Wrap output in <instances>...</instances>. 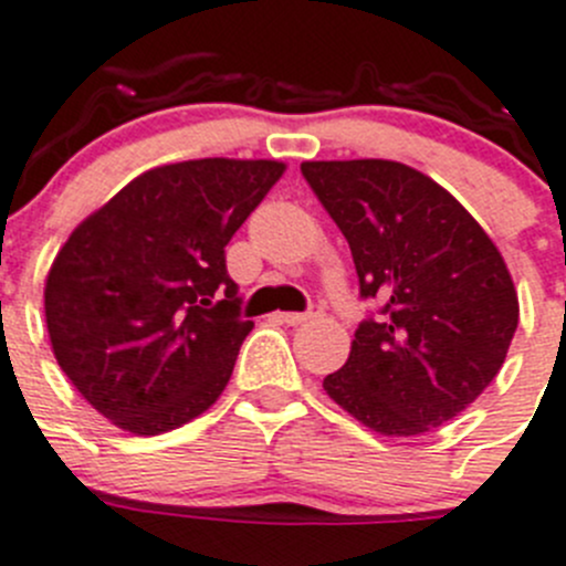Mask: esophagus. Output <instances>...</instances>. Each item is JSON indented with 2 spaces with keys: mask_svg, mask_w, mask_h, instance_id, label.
Instances as JSON below:
<instances>
[{
  "mask_svg": "<svg viewBox=\"0 0 566 566\" xmlns=\"http://www.w3.org/2000/svg\"><path fill=\"white\" fill-rule=\"evenodd\" d=\"M314 317H319V311H305V314H294V311H286V314H277L280 323H286V325H303V323H311Z\"/></svg>",
  "mask_w": 566,
  "mask_h": 566,
  "instance_id": "esophagus-1",
  "label": "esophagus"
}]
</instances>
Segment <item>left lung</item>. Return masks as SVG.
<instances>
[{
    "label": "left lung",
    "mask_w": 566,
    "mask_h": 566,
    "mask_svg": "<svg viewBox=\"0 0 566 566\" xmlns=\"http://www.w3.org/2000/svg\"><path fill=\"white\" fill-rule=\"evenodd\" d=\"M300 170L347 238L361 297L381 300L325 392L387 438L443 427L494 381L520 325L500 249L409 165L345 159Z\"/></svg>",
    "instance_id": "left-lung-1"
}]
</instances>
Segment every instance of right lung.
Listing matches in <instances>:
<instances>
[{"label":"right lung","mask_w":566,"mask_h":566,"mask_svg":"<svg viewBox=\"0 0 566 566\" xmlns=\"http://www.w3.org/2000/svg\"><path fill=\"white\" fill-rule=\"evenodd\" d=\"M283 170L224 157L151 168L66 238L46 274V331L114 427L163 434L219 401L252 331L224 247Z\"/></svg>","instance_id":"obj_1"}]
</instances>
